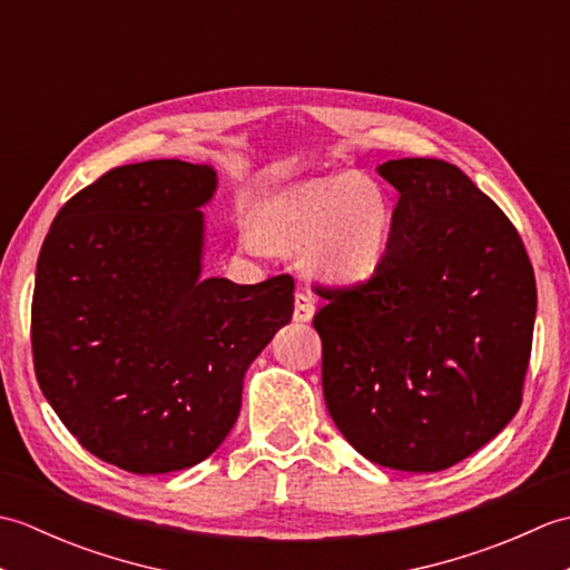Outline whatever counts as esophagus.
Returning <instances> with one entry per match:
<instances>
[{
    "mask_svg": "<svg viewBox=\"0 0 570 570\" xmlns=\"http://www.w3.org/2000/svg\"><path fill=\"white\" fill-rule=\"evenodd\" d=\"M313 313H316V306H313L311 296L304 294V292H296V296H294V321L296 323H308L313 318Z\"/></svg>",
    "mask_w": 570,
    "mask_h": 570,
    "instance_id": "1",
    "label": "esophagus"
}]
</instances>
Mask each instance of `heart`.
I'll list each match as a JSON object with an SVG mask.
<instances>
[{
  "mask_svg": "<svg viewBox=\"0 0 570 570\" xmlns=\"http://www.w3.org/2000/svg\"><path fill=\"white\" fill-rule=\"evenodd\" d=\"M394 235V205L372 178L341 171L304 178L272 190L257 223L247 220L239 239L247 252L308 247L313 274L331 284H362L380 272Z\"/></svg>",
  "mask_w": 570,
  "mask_h": 570,
  "instance_id": "heart-1",
  "label": "heart"
}]
</instances>
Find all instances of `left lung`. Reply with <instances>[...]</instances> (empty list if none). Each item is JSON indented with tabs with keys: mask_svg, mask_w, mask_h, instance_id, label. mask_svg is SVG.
I'll return each mask as SVG.
<instances>
[{
	"mask_svg": "<svg viewBox=\"0 0 570 570\" xmlns=\"http://www.w3.org/2000/svg\"><path fill=\"white\" fill-rule=\"evenodd\" d=\"M399 190L380 272L323 292V394L347 443L392 470L439 472L522 404L537 282L522 237L458 166H377Z\"/></svg>",
	"mask_w": 570,
	"mask_h": 570,
	"instance_id": "obj_1",
	"label": "left lung"
}]
</instances>
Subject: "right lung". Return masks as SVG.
I'll list each match as a JSON object with an SVG mask.
<instances>
[{"mask_svg":"<svg viewBox=\"0 0 570 570\" xmlns=\"http://www.w3.org/2000/svg\"><path fill=\"white\" fill-rule=\"evenodd\" d=\"M210 164L107 171L48 229L31 306L33 367L78 443L137 475L184 470L233 431L245 374L292 321L294 278L203 276Z\"/></svg>","mask_w":570,"mask_h":570,"instance_id":"right-lung-1","label":"right lung"}]
</instances>
